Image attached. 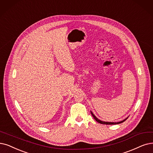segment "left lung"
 I'll list each match as a JSON object with an SVG mask.
<instances>
[{
    "instance_id": "obj_1",
    "label": "left lung",
    "mask_w": 153,
    "mask_h": 153,
    "mask_svg": "<svg viewBox=\"0 0 153 153\" xmlns=\"http://www.w3.org/2000/svg\"><path fill=\"white\" fill-rule=\"evenodd\" d=\"M90 112H91V115H92V116H93V117L94 118V119L97 121V122H98V123H100V124H106V125H115V124H120V123H123V122H124L126 120H127V119L128 118V117L126 118V119H124V120H121V121H120V122H117V123H112V122H105V121H102V120H100V119H98L96 116L94 114V113L91 112V111H90Z\"/></svg>"
}]
</instances>
